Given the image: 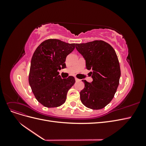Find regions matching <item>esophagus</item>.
<instances>
[{
  "label": "esophagus",
  "mask_w": 146,
  "mask_h": 146,
  "mask_svg": "<svg viewBox=\"0 0 146 146\" xmlns=\"http://www.w3.org/2000/svg\"><path fill=\"white\" fill-rule=\"evenodd\" d=\"M75 80H76V82H79V81H80V79H78V78H75Z\"/></svg>",
  "instance_id": "esophagus-1"
}]
</instances>
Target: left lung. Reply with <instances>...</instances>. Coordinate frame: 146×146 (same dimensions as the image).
<instances>
[{
	"label": "left lung",
	"mask_w": 146,
	"mask_h": 146,
	"mask_svg": "<svg viewBox=\"0 0 146 146\" xmlns=\"http://www.w3.org/2000/svg\"><path fill=\"white\" fill-rule=\"evenodd\" d=\"M77 51L83 56L88 70H91L92 82L85 80L80 92V100L85 107L100 110L114 98L119 83L121 69L114 48L104 41L76 44Z\"/></svg>",
	"instance_id": "8db88e82"
}]
</instances>
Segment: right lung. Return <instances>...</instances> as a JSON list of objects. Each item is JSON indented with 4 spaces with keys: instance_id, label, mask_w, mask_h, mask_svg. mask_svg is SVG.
<instances>
[{
    "instance_id": "right-lung-1",
    "label": "right lung",
    "mask_w": 146,
    "mask_h": 146,
    "mask_svg": "<svg viewBox=\"0 0 146 146\" xmlns=\"http://www.w3.org/2000/svg\"><path fill=\"white\" fill-rule=\"evenodd\" d=\"M74 48V43L49 39L43 41L34 52L29 82L36 100L46 107L63 105L68 91L76 82L72 76L61 78L58 72L66 68V56Z\"/></svg>"
}]
</instances>
